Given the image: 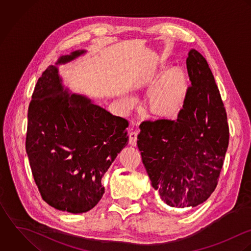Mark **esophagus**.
I'll list each match as a JSON object with an SVG mask.
<instances>
[{
  "label": "esophagus",
  "instance_id": "34e87169",
  "mask_svg": "<svg viewBox=\"0 0 251 251\" xmlns=\"http://www.w3.org/2000/svg\"><path fill=\"white\" fill-rule=\"evenodd\" d=\"M137 139H138V132L133 131L129 134V144L132 147H136L137 146Z\"/></svg>",
  "mask_w": 251,
  "mask_h": 251
}]
</instances>
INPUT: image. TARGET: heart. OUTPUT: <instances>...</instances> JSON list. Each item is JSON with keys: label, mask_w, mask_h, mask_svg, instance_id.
I'll list each match as a JSON object with an SVG mask.
<instances>
[{"label": "heart", "mask_w": 251, "mask_h": 251, "mask_svg": "<svg viewBox=\"0 0 251 251\" xmlns=\"http://www.w3.org/2000/svg\"><path fill=\"white\" fill-rule=\"evenodd\" d=\"M146 87L144 82L138 83L139 89ZM189 79L182 67H174L168 70L151 88L145 100L146 111L155 118H171L176 115L186 100ZM123 110L128 111L135 105L131 97H122L119 100Z\"/></svg>", "instance_id": "b5f03b06"}]
</instances>
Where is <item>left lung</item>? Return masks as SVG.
<instances>
[{
    "label": "left lung",
    "instance_id": "1",
    "mask_svg": "<svg viewBox=\"0 0 251 251\" xmlns=\"http://www.w3.org/2000/svg\"><path fill=\"white\" fill-rule=\"evenodd\" d=\"M191 86L176 120H147L138 148L161 200L176 210L202 203L214 191L229 144L227 114L200 52L186 59Z\"/></svg>",
    "mask_w": 251,
    "mask_h": 251
}]
</instances>
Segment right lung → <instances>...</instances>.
<instances>
[{
  "instance_id": "obj_1",
  "label": "right lung",
  "mask_w": 251,
  "mask_h": 251,
  "mask_svg": "<svg viewBox=\"0 0 251 251\" xmlns=\"http://www.w3.org/2000/svg\"><path fill=\"white\" fill-rule=\"evenodd\" d=\"M62 55L39 78L28 109L26 152L43 199L62 211L83 213L102 197L101 178L128 144L126 119L63 84L59 65L85 54Z\"/></svg>"
}]
</instances>
